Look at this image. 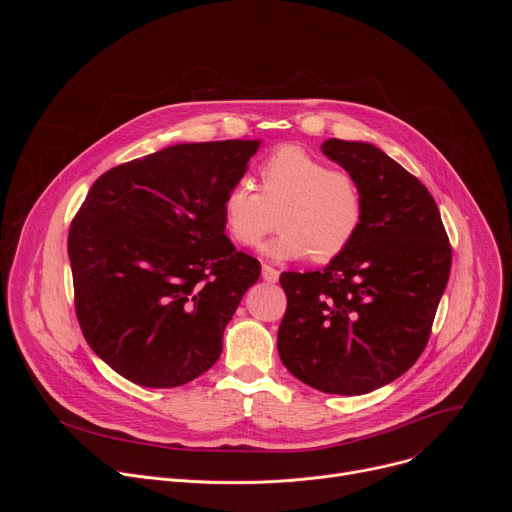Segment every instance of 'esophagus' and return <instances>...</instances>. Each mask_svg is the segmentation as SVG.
I'll list each match as a JSON object with an SVG mask.
<instances>
[{"label": "esophagus", "mask_w": 512, "mask_h": 512, "mask_svg": "<svg viewBox=\"0 0 512 512\" xmlns=\"http://www.w3.org/2000/svg\"><path fill=\"white\" fill-rule=\"evenodd\" d=\"M263 279L267 281V283H275L277 279H279V271L277 269H273L271 265H267V263H263Z\"/></svg>", "instance_id": "obj_1"}]
</instances>
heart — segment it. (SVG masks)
Listing matches in <instances>:
<instances>
[{
	"label": "heart",
	"mask_w": 512,
	"mask_h": 512,
	"mask_svg": "<svg viewBox=\"0 0 512 512\" xmlns=\"http://www.w3.org/2000/svg\"><path fill=\"white\" fill-rule=\"evenodd\" d=\"M261 192L233 184L223 198V225L245 247L257 245L281 218L279 235L265 245L273 259L310 253L326 263L344 253L364 221V194L354 174L330 168L294 143L275 148L259 166Z\"/></svg>",
	"instance_id": "b5f03b06"
}]
</instances>
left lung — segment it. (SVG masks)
Wrapping results in <instances>:
<instances>
[{"instance_id": "8db88e82", "label": "left lung", "mask_w": 512, "mask_h": 512, "mask_svg": "<svg viewBox=\"0 0 512 512\" xmlns=\"http://www.w3.org/2000/svg\"><path fill=\"white\" fill-rule=\"evenodd\" d=\"M322 152L356 176L364 221L322 271L281 273L287 308L277 350L302 383L364 395L421 356L450 279L452 245L429 190L375 145L328 139Z\"/></svg>"}]
</instances>
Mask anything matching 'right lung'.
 Listing matches in <instances>:
<instances>
[{
	"mask_svg": "<svg viewBox=\"0 0 512 512\" xmlns=\"http://www.w3.org/2000/svg\"><path fill=\"white\" fill-rule=\"evenodd\" d=\"M259 141L180 143L107 170L68 231L75 312L89 346L141 387H178L221 356L259 279L225 235L223 198Z\"/></svg>",
	"mask_w": 512,
	"mask_h": 512,
	"instance_id": "1",
	"label": "right lung"
}]
</instances>
